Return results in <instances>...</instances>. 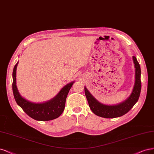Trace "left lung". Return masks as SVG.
<instances>
[{"instance_id": "1", "label": "left lung", "mask_w": 154, "mask_h": 154, "mask_svg": "<svg viewBox=\"0 0 154 154\" xmlns=\"http://www.w3.org/2000/svg\"><path fill=\"white\" fill-rule=\"evenodd\" d=\"M133 61L136 68V80L133 91L127 100L116 106H107L98 102L91 94L84 87V91L91 110L96 115L106 118H113L120 117L129 111L137 102L140 95L141 89V68L135 56H133Z\"/></svg>"}]
</instances>
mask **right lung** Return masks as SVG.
<instances>
[{
	"label": "right lung",
	"mask_w": 154,
	"mask_h": 154,
	"mask_svg": "<svg viewBox=\"0 0 154 154\" xmlns=\"http://www.w3.org/2000/svg\"><path fill=\"white\" fill-rule=\"evenodd\" d=\"M18 63L15 64L13 72V92L15 101L23 111L31 118L38 121H48L60 116L64 109L65 102L69 91L73 82L64 86L56 97L45 103H35L29 102L22 98L16 86V72Z\"/></svg>",
	"instance_id": "obj_1"
}]
</instances>
